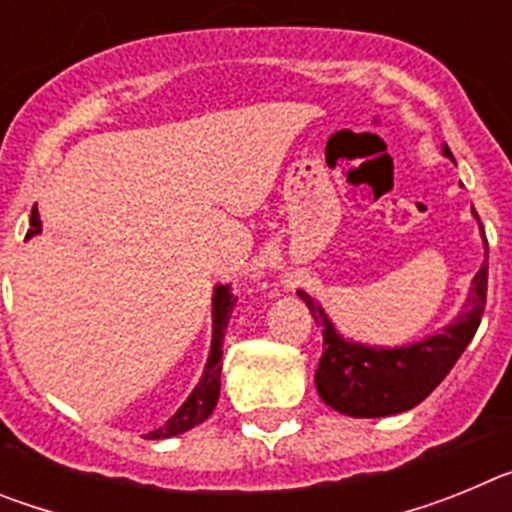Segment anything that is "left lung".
Segmentation results:
<instances>
[{
  "label": "left lung",
  "instance_id": "1",
  "mask_svg": "<svg viewBox=\"0 0 512 512\" xmlns=\"http://www.w3.org/2000/svg\"><path fill=\"white\" fill-rule=\"evenodd\" d=\"M443 153L454 158L449 148H443ZM472 284V295L459 318L436 336L408 348H366L343 341L320 305L300 292L315 323L323 328V356L315 384L325 405L351 418H384L420 405L451 372L477 333L487 302V264H482Z\"/></svg>",
  "mask_w": 512,
  "mask_h": 512
}]
</instances>
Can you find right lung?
Listing matches in <instances>:
<instances>
[{"label":"right lung","mask_w":512,"mask_h":512,"mask_svg":"<svg viewBox=\"0 0 512 512\" xmlns=\"http://www.w3.org/2000/svg\"><path fill=\"white\" fill-rule=\"evenodd\" d=\"M40 233V215L38 210H33L30 215V230H27V238L30 235ZM238 297L230 292V287H217L215 289V336H212V351H210V361L205 366V374H202L200 384L194 387L192 395L187 397L182 408L176 410L166 425L156 428L153 433H148V438H171L179 436V433L189 431L194 425H200L202 420L210 418V413L215 410L217 397H220V372H223V338H225V328H228L230 312H233V305Z\"/></svg>","instance_id":"1"}]
</instances>
